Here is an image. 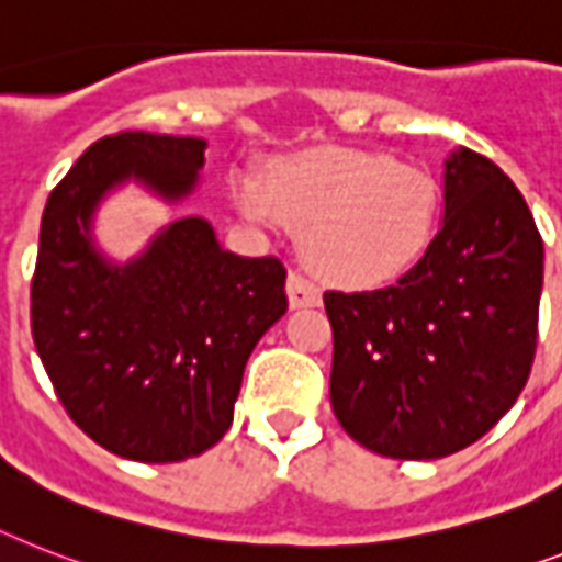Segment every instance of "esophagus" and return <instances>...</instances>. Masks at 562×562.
I'll list each match as a JSON object with an SVG mask.
<instances>
[{"mask_svg": "<svg viewBox=\"0 0 562 562\" xmlns=\"http://www.w3.org/2000/svg\"><path fill=\"white\" fill-rule=\"evenodd\" d=\"M285 291H289L291 308H314V305L323 303L321 289H317V285H314V282L300 271L289 273V280H285Z\"/></svg>", "mask_w": 562, "mask_h": 562, "instance_id": "esophagus-1", "label": "esophagus"}]
</instances>
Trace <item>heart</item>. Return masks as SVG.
<instances>
[{
	"label": "heart",
	"mask_w": 562,
	"mask_h": 562,
	"mask_svg": "<svg viewBox=\"0 0 562 562\" xmlns=\"http://www.w3.org/2000/svg\"><path fill=\"white\" fill-rule=\"evenodd\" d=\"M241 210L303 227V254L323 280L381 289L430 248L439 190L424 170L360 149H321L277 164L268 193L241 181Z\"/></svg>",
	"instance_id": "b5f03b06"
}]
</instances>
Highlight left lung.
Returning a JSON list of instances; mask_svg holds the SVG:
<instances>
[{"instance_id":"obj_1","label":"left lung","mask_w":562,"mask_h":562,"mask_svg":"<svg viewBox=\"0 0 562 562\" xmlns=\"http://www.w3.org/2000/svg\"><path fill=\"white\" fill-rule=\"evenodd\" d=\"M542 239L491 158L445 161V222L395 285L326 291L331 409L358 445L441 459L482 439L519 398L537 352Z\"/></svg>"}]
</instances>
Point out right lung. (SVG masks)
<instances>
[{
    "mask_svg": "<svg viewBox=\"0 0 562 562\" xmlns=\"http://www.w3.org/2000/svg\"><path fill=\"white\" fill-rule=\"evenodd\" d=\"M204 147L181 135H106L54 187L40 225L36 352L71 422L135 462H181L216 445L254 346L289 308L280 259L236 257L207 218H178L126 266L94 248L91 216L106 190L138 178L181 202Z\"/></svg>",
    "mask_w": 562,
    "mask_h": 562,
    "instance_id": "1",
    "label": "right lung"
}]
</instances>
